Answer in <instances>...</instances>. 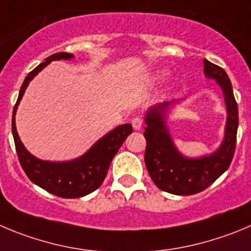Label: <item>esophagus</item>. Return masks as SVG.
I'll list each match as a JSON object with an SVG mask.
<instances>
[{"instance_id": "1", "label": "esophagus", "mask_w": 251, "mask_h": 251, "mask_svg": "<svg viewBox=\"0 0 251 251\" xmlns=\"http://www.w3.org/2000/svg\"><path fill=\"white\" fill-rule=\"evenodd\" d=\"M131 124H132L133 130L140 131L142 128V120L140 118H133L132 120H131Z\"/></svg>"}]
</instances>
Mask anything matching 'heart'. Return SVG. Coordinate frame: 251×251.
<instances>
[{"mask_svg":"<svg viewBox=\"0 0 251 251\" xmlns=\"http://www.w3.org/2000/svg\"><path fill=\"white\" fill-rule=\"evenodd\" d=\"M167 76V73L163 72V70H161V72H157L156 73V75H154V80H163V79Z\"/></svg>","mask_w":251,"mask_h":251,"instance_id":"heart-1","label":"heart"}]
</instances>
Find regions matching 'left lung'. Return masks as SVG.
<instances>
[{
  "label": "left lung",
  "mask_w": 251,
  "mask_h": 251,
  "mask_svg": "<svg viewBox=\"0 0 251 251\" xmlns=\"http://www.w3.org/2000/svg\"><path fill=\"white\" fill-rule=\"evenodd\" d=\"M203 64L205 78L214 79L223 90L226 106L224 139L217 151L197 158L187 157L178 151L167 126L168 111L177 101L154 105L145 115V163L150 177L158 188L177 196H191L208 188L228 170L235 152L239 116L231 83L221 67L207 59Z\"/></svg>",
  "instance_id": "obj_1"
}]
</instances>
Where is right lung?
<instances>
[{
    "instance_id": "add662e5",
    "label": "right lung",
    "mask_w": 251,
    "mask_h": 251,
    "mask_svg": "<svg viewBox=\"0 0 251 251\" xmlns=\"http://www.w3.org/2000/svg\"><path fill=\"white\" fill-rule=\"evenodd\" d=\"M73 58L74 55L72 53H65V51L55 53L46 58L43 63L34 68L25 76L21 86L20 95L13 107L12 114V135L18 160L23 171L34 184L62 198H80L99 188L106 177L112 158L118 153L119 149L123 146L126 137L132 132V126L130 124L118 126L98 140L80 157L64 162L39 160L29 151H27L16 128V111L20 101L22 100L23 94L29 81L49 63L53 60H69Z\"/></svg>"
}]
</instances>
